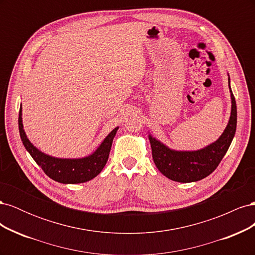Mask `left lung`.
Wrapping results in <instances>:
<instances>
[{"mask_svg": "<svg viewBox=\"0 0 255 255\" xmlns=\"http://www.w3.org/2000/svg\"><path fill=\"white\" fill-rule=\"evenodd\" d=\"M230 87V78H229ZM232 110L225 132L212 144L198 151H175L149 135L152 156L158 170L168 179L181 183L197 182L210 175L220 164L233 140L237 125L236 101L230 87Z\"/></svg>", "mask_w": 255, "mask_h": 255, "instance_id": "left-lung-1", "label": "left lung"}]
</instances>
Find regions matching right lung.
I'll use <instances>...</instances> for the list:
<instances>
[{"label":"right lung","mask_w":255,"mask_h":255,"mask_svg":"<svg viewBox=\"0 0 255 255\" xmlns=\"http://www.w3.org/2000/svg\"><path fill=\"white\" fill-rule=\"evenodd\" d=\"M19 132L23 145L25 146L30 156L34 158L38 166H40L44 173L52 180L63 184H79L87 182L96 177L106 165L110 156L113 139L117 133L118 128L112 132L100 144L99 148L89 156L83 158H56L47 155L38 150L27 139L22 125V107L19 112Z\"/></svg>","instance_id":"1"}]
</instances>
